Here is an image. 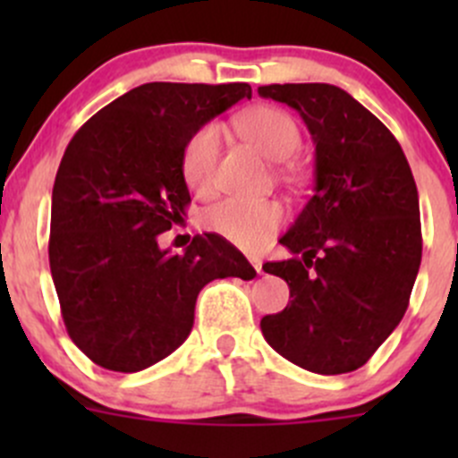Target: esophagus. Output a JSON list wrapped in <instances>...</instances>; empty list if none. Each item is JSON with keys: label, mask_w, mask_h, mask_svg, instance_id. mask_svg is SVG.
Returning a JSON list of instances; mask_svg holds the SVG:
<instances>
[{"label": "esophagus", "mask_w": 458, "mask_h": 458, "mask_svg": "<svg viewBox=\"0 0 458 458\" xmlns=\"http://www.w3.org/2000/svg\"><path fill=\"white\" fill-rule=\"evenodd\" d=\"M248 259H250V263H252V267H255V270L259 272V275H261V272H263V261H261V259H259V257H248Z\"/></svg>", "instance_id": "1"}]
</instances>
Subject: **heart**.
Listing matches in <instances>:
<instances>
[{
    "label": "heart",
    "instance_id": "heart-1",
    "mask_svg": "<svg viewBox=\"0 0 458 458\" xmlns=\"http://www.w3.org/2000/svg\"><path fill=\"white\" fill-rule=\"evenodd\" d=\"M237 128L261 155L272 161L288 159L301 143V135L293 117L272 106H252L243 110L237 117ZM221 141H224V131L219 123H206L188 140L183 148L182 170L191 191L199 195L212 191ZM284 208L276 201L230 197L215 203L203 216V224L210 233L219 234L233 246L257 250L284 224Z\"/></svg>",
    "mask_w": 458,
    "mask_h": 458
}]
</instances>
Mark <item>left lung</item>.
<instances>
[{"instance_id": "left-lung-1", "label": "left lung", "mask_w": 458, "mask_h": 458, "mask_svg": "<svg viewBox=\"0 0 458 458\" xmlns=\"http://www.w3.org/2000/svg\"><path fill=\"white\" fill-rule=\"evenodd\" d=\"M259 95L297 110L315 141V192L279 239L294 257L263 266L293 301L263 317L261 332L303 370L352 372L399 326L421 266L412 170L394 135L339 86Z\"/></svg>"}]
</instances>
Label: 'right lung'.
<instances>
[{
  "mask_svg": "<svg viewBox=\"0 0 458 458\" xmlns=\"http://www.w3.org/2000/svg\"><path fill=\"white\" fill-rule=\"evenodd\" d=\"M250 95L248 84L152 81L92 114L68 143L53 186L50 275L68 335L97 366H155L188 339L203 285L255 279L219 234H197L183 255L159 248L191 203L188 140Z\"/></svg>",
  "mask_w": 458,
  "mask_h": 458,
  "instance_id": "add662e5",
  "label": "right lung"
}]
</instances>
